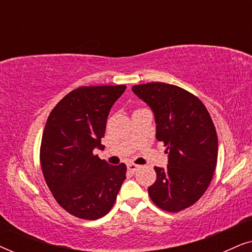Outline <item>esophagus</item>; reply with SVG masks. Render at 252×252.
Listing matches in <instances>:
<instances>
[{
	"mask_svg": "<svg viewBox=\"0 0 252 252\" xmlns=\"http://www.w3.org/2000/svg\"><path fill=\"white\" fill-rule=\"evenodd\" d=\"M127 168H128V171L129 172H136L137 171V168H139V165H136V164H134V163H129L128 165H127Z\"/></svg>",
	"mask_w": 252,
	"mask_h": 252,
	"instance_id": "obj_1",
	"label": "esophagus"
}]
</instances>
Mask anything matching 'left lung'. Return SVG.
<instances>
[{
  "instance_id": "obj_1",
  "label": "left lung",
  "mask_w": 252,
  "mask_h": 252,
  "mask_svg": "<svg viewBox=\"0 0 252 252\" xmlns=\"http://www.w3.org/2000/svg\"><path fill=\"white\" fill-rule=\"evenodd\" d=\"M153 109L156 137L166 147V168L155 166L156 181L148 188L151 201L166 212L194 205L208 189L218 158V136L205 105L191 93L165 82L133 86Z\"/></svg>"
}]
</instances>
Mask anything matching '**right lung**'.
<instances>
[{
	"mask_svg": "<svg viewBox=\"0 0 252 252\" xmlns=\"http://www.w3.org/2000/svg\"><path fill=\"white\" fill-rule=\"evenodd\" d=\"M125 85L82 86L65 95L50 112L40 147L48 188L70 215L85 220L104 217L126 179V165H109L94 155L104 149L110 109Z\"/></svg>",
	"mask_w": 252,
	"mask_h": 252,
	"instance_id": "right-lung-1",
	"label": "right lung"
}]
</instances>
